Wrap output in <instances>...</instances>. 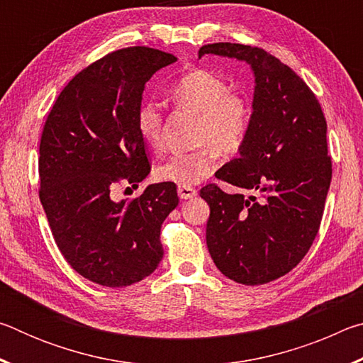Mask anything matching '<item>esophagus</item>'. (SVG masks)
<instances>
[{
  "mask_svg": "<svg viewBox=\"0 0 363 363\" xmlns=\"http://www.w3.org/2000/svg\"><path fill=\"white\" fill-rule=\"evenodd\" d=\"M177 195H179V199L182 200H189V199H194L196 195V190L190 186H179L177 187Z\"/></svg>",
  "mask_w": 363,
  "mask_h": 363,
  "instance_id": "1",
  "label": "esophagus"
}]
</instances>
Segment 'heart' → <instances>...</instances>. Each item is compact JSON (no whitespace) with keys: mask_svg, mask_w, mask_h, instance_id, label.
I'll return each mask as SVG.
<instances>
[{"mask_svg":"<svg viewBox=\"0 0 363 363\" xmlns=\"http://www.w3.org/2000/svg\"><path fill=\"white\" fill-rule=\"evenodd\" d=\"M177 108L196 115V150L174 153L155 168L160 181L192 186L210 176L218 164V152L229 155L242 149L253 121V107L242 93L230 91L229 83L214 73L195 69L177 79L169 89ZM140 139L150 149L163 144V115L153 102H144L136 115Z\"/></svg>","mask_w":363,"mask_h":363,"instance_id":"heart-1","label":"heart"}]
</instances>
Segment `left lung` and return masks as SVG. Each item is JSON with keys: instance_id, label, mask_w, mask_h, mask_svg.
<instances>
[{"instance_id": "left-lung-1", "label": "left lung", "mask_w": 363, "mask_h": 363, "mask_svg": "<svg viewBox=\"0 0 363 363\" xmlns=\"http://www.w3.org/2000/svg\"><path fill=\"white\" fill-rule=\"evenodd\" d=\"M205 54L233 57L255 73L253 121L240 155L200 190L210 205L206 245L216 267L243 285L284 277L314 243L331 182L327 121L315 94L261 48L213 43Z\"/></svg>"}]
</instances>
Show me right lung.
Returning a JSON list of instances; mask_svg holds the SVG:
<instances>
[{
    "mask_svg": "<svg viewBox=\"0 0 363 363\" xmlns=\"http://www.w3.org/2000/svg\"><path fill=\"white\" fill-rule=\"evenodd\" d=\"M176 60L147 46L107 54L70 79L43 128L41 205L67 262L97 285L136 284L163 257L160 229L179 203L176 184H152L133 200L113 192L150 173L136 115L145 83Z\"/></svg>",
    "mask_w": 363,
    "mask_h": 363,
    "instance_id": "add662e5",
    "label": "right lung"
}]
</instances>
